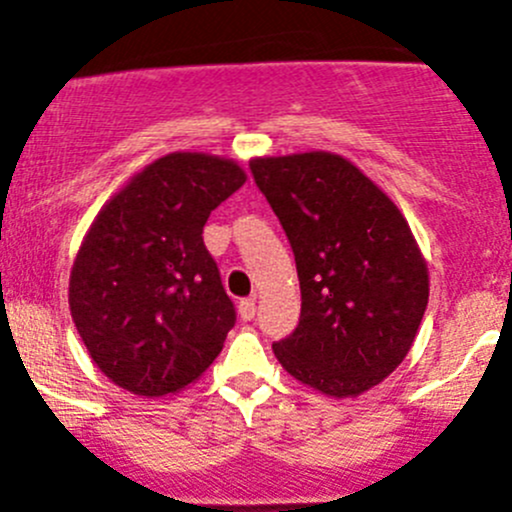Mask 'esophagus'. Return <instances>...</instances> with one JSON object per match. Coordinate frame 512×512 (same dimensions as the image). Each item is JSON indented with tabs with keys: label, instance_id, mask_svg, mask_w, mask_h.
Wrapping results in <instances>:
<instances>
[{
	"label": "esophagus",
	"instance_id": "obj_1",
	"mask_svg": "<svg viewBox=\"0 0 512 512\" xmlns=\"http://www.w3.org/2000/svg\"><path fill=\"white\" fill-rule=\"evenodd\" d=\"M239 315L244 322H251L256 317V298H246L239 302Z\"/></svg>",
	"mask_w": 512,
	"mask_h": 512
}]
</instances>
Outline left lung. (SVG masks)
<instances>
[{
	"mask_svg": "<svg viewBox=\"0 0 512 512\" xmlns=\"http://www.w3.org/2000/svg\"><path fill=\"white\" fill-rule=\"evenodd\" d=\"M300 278V322L273 344L290 376L332 398L378 386L408 356L430 298L427 266L398 207L342 156L249 163Z\"/></svg>",
	"mask_w": 512,
	"mask_h": 512,
	"instance_id": "left-lung-1",
	"label": "left lung"
}]
</instances>
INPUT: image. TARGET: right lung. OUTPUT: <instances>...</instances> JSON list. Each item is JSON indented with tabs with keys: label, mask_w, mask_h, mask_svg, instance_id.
I'll return each instance as SVG.
<instances>
[{
	"label": "right lung",
	"mask_w": 512,
	"mask_h": 512,
	"mask_svg": "<svg viewBox=\"0 0 512 512\" xmlns=\"http://www.w3.org/2000/svg\"><path fill=\"white\" fill-rule=\"evenodd\" d=\"M244 183L227 158L168 153L92 222L70 273V312L92 361L119 388L178 393L222 351L236 310L202 229Z\"/></svg>",
	"instance_id": "1"
}]
</instances>
